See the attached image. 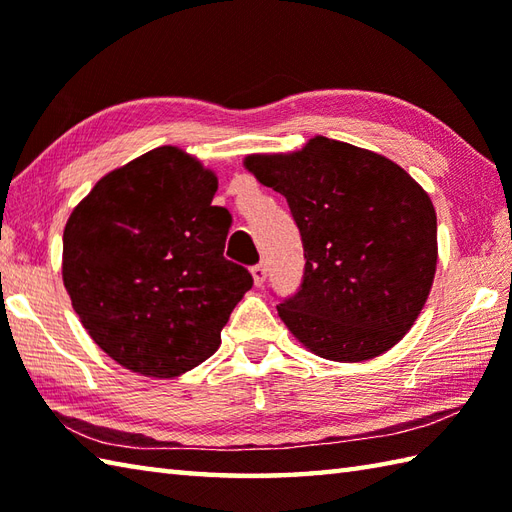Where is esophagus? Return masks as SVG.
<instances>
[{
    "mask_svg": "<svg viewBox=\"0 0 512 512\" xmlns=\"http://www.w3.org/2000/svg\"><path fill=\"white\" fill-rule=\"evenodd\" d=\"M250 273H253V279H255V286H262L264 281H266V275H268V270H266V266L264 264H257V266H253V270H250Z\"/></svg>",
    "mask_w": 512,
    "mask_h": 512,
    "instance_id": "esophagus-1",
    "label": "esophagus"
}]
</instances>
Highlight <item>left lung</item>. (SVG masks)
Returning <instances> with one entry per match:
<instances>
[{
	"label": "left lung",
	"mask_w": 512,
	"mask_h": 512,
	"mask_svg": "<svg viewBox=\"0 0 512 512\" xmlns=\"http://www.w3.org/2000/svg\"><path fill=\"white\" fill-rule=\"evenodd\" d=\"M244 165L284 195L301 233V286L277 306L288 330L328 361L358 363L394 347L436 275L427 191L389 158L325 136Z\"/></svg>",
	"instance_id": "left-lung-1"
}]
</instances>
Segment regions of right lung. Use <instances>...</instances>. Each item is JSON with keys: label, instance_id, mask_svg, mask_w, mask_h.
Masks as SVG:
<instances>
[{"label": "right lung", "instance_id": "1", "mask_svg": "<svg viewBox=\"0 0 512 512\" xmlns=\"http://www.w3.org/2000/svg\"><path fill=\"white\" fill-rule=\"evenodd\" d=\"M215 173L178 147L114 169L63 231V284L83 328L118 365L151 378L198 367L253 288L228 262L231 213L213 206Z\"/></svg>", "mask_w": 512, "mask_h": 512}]
</instances>
